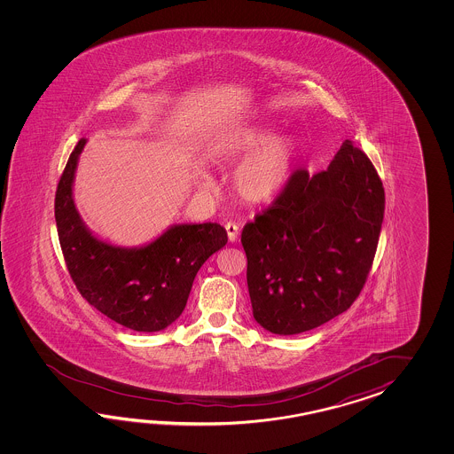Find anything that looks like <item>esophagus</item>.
I'll return each instance as SVG.
<instances>
[{
    "label": "esophagus",
    "instance_id": "1",
    "mask_svg": "<svg viewBox=\"0 0 454 454\" xmlns=\"http://www.w3.org/2000/svg\"><path fill=\"white\" fill-rule=\"evenodd\" d=\"M225 231H227V237H229V241H237L239 239V225L235 223H225Z\"/></svg>",
    "mask_w": 454,
    "mask_h": 454
}]
</instances>
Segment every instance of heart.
I'll return each mask as SVG.
<instances>
[{
    "label": "heart",
    "instance_id": "1",
    "mask_svg": "<svg viewBox=\"0 0 454 454\" xmlns=\"http://www.w3.org/2000/svg\"><path fill=\"white\" fill-rule=\"evenodd\" d=\"M211 155L217 160H245L235 168L231 184L235 193L250 204H268L279 196L289 184L299 155V143L294 136H274L262 126L231 128L215 136ZM201 186H209L203 176Z\"/></svg>",
    "mask_w": 454,
    "mask_h": 454
}]
</instances>
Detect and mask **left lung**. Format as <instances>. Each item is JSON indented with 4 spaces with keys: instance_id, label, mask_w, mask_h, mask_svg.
I'll list each match as a JSON object with an SVG mask.
<instances>
[{
    "instance_id": "8db88e82",
    "label": "left lung",
    "mask_w": 454,
    "mask_h": 454,
    "mask_svg": "<svg viewBox=\"0 0 454 454\" xmlns=\"http://www.w3.org/2000/svg\"><path fill=\"white\" fill-rule=\"evenodd\" d=\"M383 215V184L350 141L326 170L292 175L270 209L241 231L256 323L292 336L344 313L365 286Z\"/></svg>"
}]
</instances>
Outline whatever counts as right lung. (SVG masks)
<instances>
[{"label":"right lung","mask_w":454,"mask_h":454,"mask_svg":"<svg viewBox=\"0 0 454 454\" xmlns=\"http://www.w3.org/2000/svg\"><path fill=\"white\" fill-rule=\"evenodd\" d=\"M81 139L69 155L55 196L59 245L81 295L106 318L137 333H155L182 315L206 260L227 243L219 223H174L141 247H120L94 235L74 203Z\"/></svg>","instance_id":"obj_1"}]
</instances>
